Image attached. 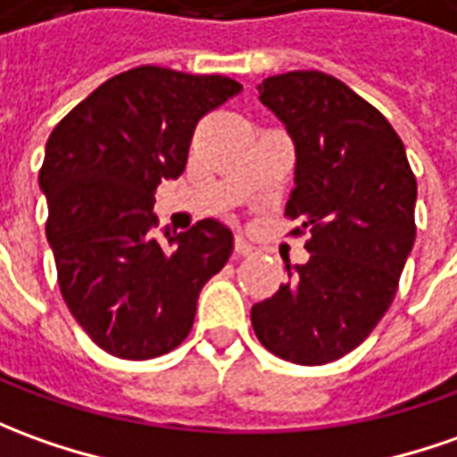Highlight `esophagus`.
Here are the masks:
<instances>
[{
  "label": "esophagus",
  "instance_id": "1",
  "mask_svg": "<svg viewBox=\"0 0 457 457\" xmlns=\"http://www.w3.org/2000/svg\"><path fill=\"white\" fill-rule=\"evenodd\" d=\"M235 254H240V257H250V254H254V247L250 245V242L245 240V237H235Z\"/></svg>",
  "mask_w": 457,
  "mask_h": 457
}]
</instances>
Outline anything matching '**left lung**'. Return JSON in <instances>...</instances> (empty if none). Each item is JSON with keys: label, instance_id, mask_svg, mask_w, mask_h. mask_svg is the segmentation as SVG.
<instances>
[{"label": "left lung", "instance_id": "obj_1", "mask_svg": "<svg viewBox=\"0 0 457 457\" xmlns=\"http://www.w3.org/2000/svg\"><path fill=\"white\" fill-rule=\"evenodd\" d=\"M260 102L295 142V189L285 207L310 229L305 265L253 305L257 340L297 365L343 358L380 322L415 242L412 175L403 139L370 102L325 72L268 77Z\"/></svg>", "mask_w": 457, "mask_h": 457}]
</instances>
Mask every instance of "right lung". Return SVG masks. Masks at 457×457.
<instances>
[{
    "instance_id": "right-lung-1",
    "label": "right lung",
    "mask_w": 457,
    "mask_h": 457,
    "mask_svg": "<svg viewBox=\"0 0 457 457\" xmlns=\"http://www.w3.org/2000/svg\"><path fill=\"white\" fill-rule=\"evenodd\" d=\"M222 74L135 67L99 85L46 139L39 170L62 297L114 358L150 360L192 330L204 282L232 254V232L200 220L187 232L157 228L154 189L187 164L195 127L235 97Z\"/></svg>"
}]
</instances>
